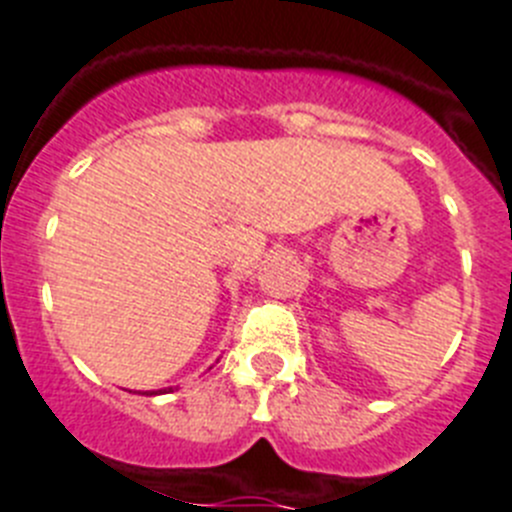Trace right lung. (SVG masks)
<instances>
[{
  "label": "right lung",
  "mask_w": 512,
  "mask_h": 512,
  "mask_svg": "<svg viewBox=\"0 0 512 512\" xmlns=\"http://www.w3.org/2000/svg\"><path fill=\"white\" fill-rule=\"evenodd\" d=\"M164 392H166V390H164ZM169 392H171V390H169ZM146 395H156V392H146Z\"/></svg>",
  "instance_id": "right-lung-1"
}]
</instances>
